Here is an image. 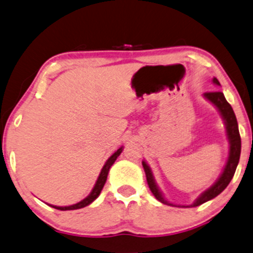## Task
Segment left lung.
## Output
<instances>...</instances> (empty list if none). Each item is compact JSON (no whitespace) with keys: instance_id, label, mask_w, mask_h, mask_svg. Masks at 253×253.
Wrapping results in <instances>:
<instances>
[{"instance_id":"1","label":"left lung","mask_w":253,"mask_h":253,"mask_svg":"<svg viewBox=\"0 0 253 253\" xmlns=\"http://www.w3.org/2000/svg\"><path fill=\"white\" fill-rule=\"evenodd\" d=\"M212 82L213 84L220 85V83H218V80L216 79V78H213ZM204 97L208 99V101L211 102L216 108H217L218 112L221 113L222 118H223L224 124H226L227 135H228V140H229V156H228V161H227L226 167L223 169V173H222L221 176L218 177L217 181H216L215 184L209 188V190H207L205 192L202 193L201 196L198 197V199H197L192 205H190V207H198V205L203 204L205 202L215 198L216 196H218V194H220L222 191L228 186L230 180H232L233 176H234L235 169H237L238 163H239L240 151H241V139L239 134V128H238L237 118H235V114L233 112L230 104L226 101V98H224L223 93L220 92V91H217V92H207L204 93ZM143 167H144V170H145L146 180H148V185L150 190H151L152 194L156 197V199H158L161 203L169 204L168 202L163 198L162 193H161L160 190H158L157 185L155 184L151 169H150L149 166L146 165L145 161H143Z\"/></svg>"}]
</instances>
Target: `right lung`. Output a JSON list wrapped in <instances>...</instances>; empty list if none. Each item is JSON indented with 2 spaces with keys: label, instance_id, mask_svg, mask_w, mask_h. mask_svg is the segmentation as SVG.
<instances>
[{
  "label": "right lung",
  "instance_id": "obj_1",
  "mask_svg": "<svg viewBox=\"0 0 253 253\" xmlns=\"http://www.w3.org/2000/svg\"><path fill=\"white\" fill-rule=\"evenodd\" d=\"M122 149H124V148L121 146L120 149H118V151L114 152L112 156L108 158V161L105 162L103 168H102L101 174H99L98 179H97L95 187L92 188L91 193L88 194V196L86 197L85 199H83L82 202H79V203H77V204L69 205V207H55V205H51V207L55 208V209H57V210H76V209H82V208L86 207V205L92 203V202L95 201L97 197L99 196V193H101L102 188H103L105 181H107V176H108V173H109V169L114 165V162L116 161V158L119 157V155H120L122 152Z\"/></svg>",
  "mask_w": 253,
  "mask_h": 253
}]
</instances>
